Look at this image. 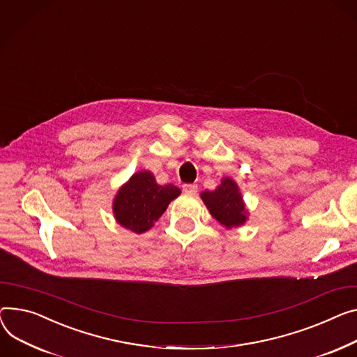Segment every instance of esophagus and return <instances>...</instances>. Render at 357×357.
<instances>
[{"label": "esophagus", "instance_id": "obj_1", "mask_svg": "<svg viewBox=\"0 0 357 357\" xmlns=\"http://www.w3.org/2000/svg\"><path fill=\"white\" fill-rule=\"evenodd\" d=\"M182 189H183L185 192H188V194H197L198 186L195 183H186V185L182 186Z\"/></svg>", "mask_w": 357, "mask_h": 357}]
</instances>
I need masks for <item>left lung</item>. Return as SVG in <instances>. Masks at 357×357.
I'll return each instance as SVG.
<instances>
[{
	"mask_svg": "<svg viewBox=\"0 0 357 357\" xmlns=\"http://www.w3.org/2000/svg\"><path fill=\"white\" fill-rule=\"evenodd\" d=\"M201 198L211 215L225 228L240 227L247 221V209L240 188L231 178H222L215 191H205Z\"/></svg>",
	"mask_w": 357,
	"mask_h": 357,
	"instance_id": "1",
	"label": "left lung"
}]
</instances>
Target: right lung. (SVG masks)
I'll return each mask as SVG.
<instances>
[{
  "label": "right lung",
  "mask_w": 357,
  "mask_h": 357,
  "mask_svg": "<svg viewBox=\"0 0 357 357\" xmlns=\"http://www.w3.org/2000/svg\"><path fill=\"white\" fill-rule=\"evenodd\" d=\"M179 194L181 189L175 185H158L152 172L140 171L117 191L113 199L114 218L123 228L144 234Z\"/></svg>",
  "instance_id": "add662e5"
}]
</instances>
